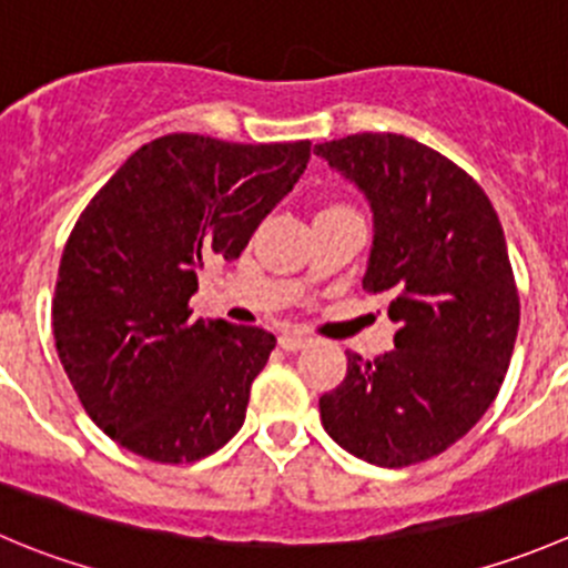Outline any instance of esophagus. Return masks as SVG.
I'll return each mask as SVG.
<instances>
[{"label":"esophagus","mask_w":568,"mask_h":568,"mask_svg":"<svg viewBox=\"0 0 568 568\" xmlns=\"http://www.w3.org/2000/svg\"><path fill=\"white\" fill-rule=\"evenodd\" d=\"M313 338L305 333H283L280 335V346L288 352H296V349H305V346H311Z\"/></svg>","instance_id":"34e87169"}]
</instances>
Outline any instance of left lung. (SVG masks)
Here are the masks:
<instances>
[{"instance_id":"left-lung-1","label":"left lung","mask_w":568,"mask_h":568,"mask_svg":"<svg viewBox=\"0 0 568 568\" xmlns=\"http://www.w3.org/2000/svg\"><path fill=\"white\" fill-rule=\"evenodd\" d=\"M313 152L372 202L363 288L399 324L385 355L349 352L318 399L324 430L366 464H422L480 422L510 366L521 305L503 224L458 163L413 138L357 132Z\"/></svg>"}]
</instances>
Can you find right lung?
Returning <instances> with one entry per match:
<instances>
[{"instance_id":"right-lung-1","label":"right lung","mask_w":568,"mask_h":568,"mask_svg":"<svg viewBox=\"0 0 568 568\" xmlns=\"http://www.w3.org/2000/svg\"><path fill=\"white\" fill-rule=\"evenodd\" d=\"M311 141L172 132L132 152L77 219L58 268V357L99 430L158 464H194L241 430L272 333L191 318L205 261H235L294 189Z\"/></svg>"}]
</instances>
